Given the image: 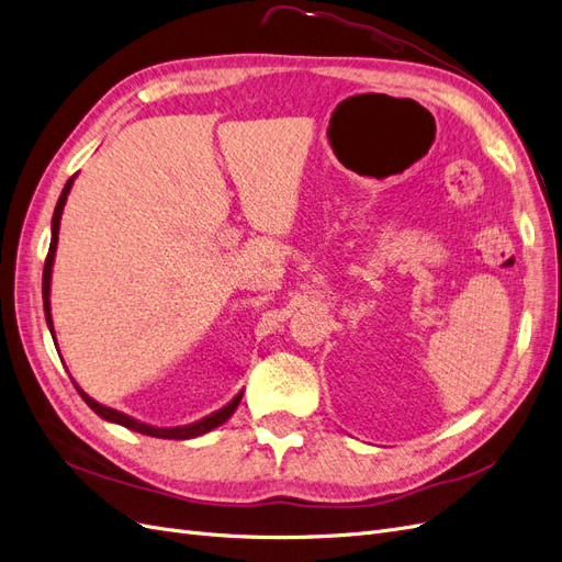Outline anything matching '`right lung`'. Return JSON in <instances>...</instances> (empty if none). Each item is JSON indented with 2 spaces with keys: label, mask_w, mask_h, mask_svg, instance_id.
<instances>
[{
  "label": "right lung",
  "mask_w": 562,
  "mask_h": 562,
  "mask_svg": "<svg viewBox=\"0 0 562 562\" xmlns=\"http://www.w3.org/2000/svg\"><path fill=\"white\" fill-rule=\"evenodd\" d=\"M75 178H77V173L65 182L63 192H60V199H58V203H56L54 220H50V246H48V255H46V262H44V277H42L44 316H46V326H48V330H50V337H54V342H56V333H54V316H50V274H54V260H56L58 232H60V217H63V209H65L67 194H70L72 184H75ZM56 349H58V342H56ZM75 386H77V391H79V396H81L83 401H87V405L91 407V411H93L98 417H103V419H108V422H112V424H122V427H126V429H131V431H138V434L151 436V438H168V440H187V438H196V436H203V434L213 431L215 427H220V424H225V422L234 415V411H236V407H239L241 396H244V391H239V394H236L227 405L220 407V411H215V413H211V415H206V417H201L199 422L184 424V427H155V424H145V422L135 419V417H131V415H126V413L114 411V407H108V405H103V403L93 401V398L87 394V391H83L77 382H75Z\"/></svg>",
  "instance_id": "obj_1"
}]
</instances>
